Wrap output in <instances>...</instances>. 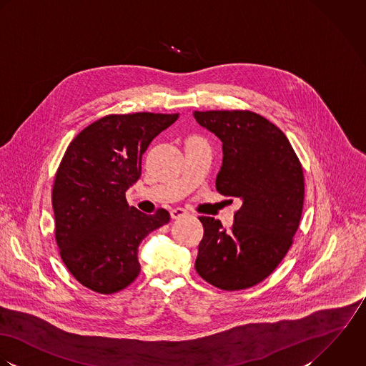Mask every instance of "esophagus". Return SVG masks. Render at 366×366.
Returning a JSON list of instances; mask_svg holds the SVG:
<instances>
[{
	"instance_id": "obj_1",
	"label": "esophagus",
	"mask_w": 366,
	"mask_h": 366,
	"mask_svg": "<svg viewBox=\"0 0 366 366\" xmlns=\"http://www.w3.org/2000/svg\"><path fill=\"white\" fill-rule=\"evenodd\" d=\"M185 215H187V209H184V208H174L171 211V218L172 219H179V218H182Z\"/></svg>"
}]
</instances>
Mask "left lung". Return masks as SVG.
<instances>
[{"label": "left lung", "mask_w": 366, "mask_h": 366, "mask_svg": "<svg viewBox=\"0 0 366 366\" xmlns=\"http://www.w3.org/2000/svg\"><path fill=\"white\" fill-rule=\"evenodd\" d=\"M194 117L222 142L218 192L242 201L229 230L199 217L195 269L220 290H244L270 276L292 244L304 204L302 167L285 133L257 113L209 110Z\"/></svg>", "instance_id": "1"}]
</instances>
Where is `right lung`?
<instances>
[{
	"instance_id": "obj_1",
	"label": "right lung",
	"mask_w": 366,
	"mask_h": 366,
	"mask_svg": "<svg viewBox=\"0 0 366 366\" xmlns=\"http://www.w3.org/2000/svg\"><path fill=\"white\" fill-rule=\"evenodd\" d=\"M178 114H109L83 129L59 164L52 189L59 254L84 287L113 294L140 274L139 246L169 222L158 209L146 215L130 207L126 191L142 175L149 143Z\"/></svg>"
}]
</instances>
